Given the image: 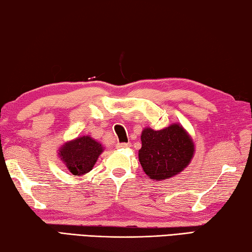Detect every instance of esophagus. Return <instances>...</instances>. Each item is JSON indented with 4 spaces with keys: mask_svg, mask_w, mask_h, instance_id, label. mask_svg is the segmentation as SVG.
Listing matches in <instances>:
<instances>
[{
    "mask_svg": "<svg viewBox=\"0 0 252 252\" xmlns=\"http://www.w3.org/2000/svg\"><path fill=\"white\" fill-rule=\"evenodd\" d=\"M117 147L120 148V149H126V148H130V147H131V143H130V142H126V143H118Z\"/></svg>",
    "mask_w": 252,
    "mask_h": 252,
    "instance_id": "1",
    "label": "esophagus"
}]
</instances>
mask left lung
<instances>
[{
	"label": "left lung",
	"mask_w": 252,
	"mask_h": 252,
	"mask_svg": "<svg viewBox=\"0 0 252 252\" xmlns=\"http://www.w3.org/2000/svg\"><path fill=\"white\" fill-rule=\"evenodd\" d=\"M139 161L153 180L168 179L185 169L193 156V143L183 127L172 125L163 130L142 131Z\"/></svg>",
	"instance_id": "left-lung-1"
}]
</instances>
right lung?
Masks as SVG:
<instances>
[{
    "mask_svg": "<svg viewBox=\"0 0 252 252\" xmlns=\"http://www.w3.org/2000/svg\"><path fill=\"white\" fill-rule=\"evenodd\" d=\"M103 147L91 136H81L65 143L60 150V157L73 176H82L92 170Z\"/></svg>",
    "mask_w": 252,
    "mask_h": 252,
    "instance_id": "right-lung-1",
    "label": "right lung"
}]
</instances>
